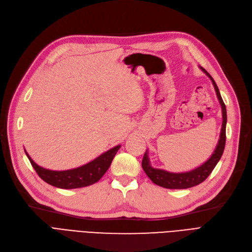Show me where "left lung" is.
<instances>
[{
	"label": "left lung",
	"mask_w": 252,
	"mask_h": 252,
	"mask_svg": "<svg viewBox=\"0 0 252 252\" xmlns=\"http://www.w3.org/2000/svg\"><path fill=\"white\" fill-rule=\"evenodd\" d=\"M202 71L209 77L213 83V86L215 89L216 94L220 103L221 105V111H222V126L220 130V140H218L217 146L212 153V156L209 158V159L206 160L203 165L200 167L195 168L189 172H183V173H172L168 172L161 169H155L152 168L149 161L148 158V152L144 153L143 159H142V168H143L144 172L146 173L147 176L150 178V180L156 183L158 187L165 188V189H189L192 187H195L203 181L206 180V178L209 176L217 162L220 161L223 150L225 146V126H226V108L222 101V97L220 95V90L214 81V79L211 77V75L208 73L204 68L200 67Z\"/></svg>",
	"instance_id": "obj_1"
}]
</instances>
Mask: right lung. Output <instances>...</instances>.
I'll return each instance as SVG.
<instances>
[{
    "label": "right lung",
    "instance_id": "obj_1",
    "mask_svg": "<svg viewBox=\"0 0 252 252\" xmlns=\"http://www.w3.org/2000/svg\"><path fill=\"white\" fill-rule=\"evenodd\" d=\"M119 148L120 145H117L104 152L103 155L86 163V165L65 171H52L42 168L30 158L26 150L25 151L32 168L35 169L42 180H44L52 187L63 189H72L89 187V185L99 181L110 167Z\"/></svg>",
    "mask_w": 252,
    "mask_h": 252
}]
</instances>
